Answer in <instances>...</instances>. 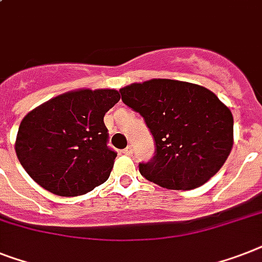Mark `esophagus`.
<instances>
[{
  "label": "esophagus",
  "instance_id": "1",
  "mask_svg": "<svg viewBox=\"0 0 262 262\" xmlns=\"http://www.w3.org/2000/svg\"><path fill=\"white\" fill-rule=\"evenodd\" d=\"M122 153H124V155H127V156H129V155H132V153H133V146L129 145L127 148H125V149L122 150Z\"/></svg>",
  "mask_w": 262,
  "mask_h": 262
}]
</instances>
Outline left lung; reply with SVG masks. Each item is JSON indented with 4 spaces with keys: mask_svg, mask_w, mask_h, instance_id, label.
I'll use <instances>...</instances> for the list:
<instances>
[{
    "mask_svg": "<svg viewBox=\"0 0 262 262\" xmlns=\"http://www.w3.org/2000/svg\"><path fill=\"white\" fill-rule=\"evenodd\" d=\"M140 113L156 153L140 173L169 190H192L220 171L233 148V114L212 91L173 79H150L121 89Z\"/></svg>",
    "mask_w": 262,
    "mask_h": 262,
    "instance_id": "8db88e82",
    "label": "left lung"
}]
</instances>
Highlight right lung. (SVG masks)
I'll use <instances>...</instances> for the list:
<instances>
[{
	"mask_svg": "<svg viewBox=\"0 0 262 262\" xmlns=\"http://www.w3.org/2000/svg\"><path fill=\"white\" fill-rule=\"evenodd\" d=\"M120 98L114 89H79L28 113L14 144L28 175L59 196H78L105 183L117 153L107 146L103 117Z\"/></svg>",
	"mask_w": 262,
	"mask_h": 262,
	"instance_id": "obj_1",
	"label": "right lung"
}]
</instances>
